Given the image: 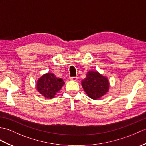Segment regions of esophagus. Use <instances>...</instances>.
<instances>
[{"label": "esophagus", "instance_id": "obj_1", "mask_svg": "<svg viewBox=\"0 0 146 146\" xmlns=\"http://www.w3.org/2000/svg\"><path fill=\"white\" fill-rule=\"evenodd\" d=\"M78 78L76 76H73V77H70V80L73 81H76Z\"/></svg>", "mask_w": 146, "mask_h": 146}]
</instances>
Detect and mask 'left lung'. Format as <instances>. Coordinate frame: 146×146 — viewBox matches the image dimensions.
<instances>
[{"instance_id":"1","label":"left lung","mask_w":146,"mask_h":146,"mask_svg":"<svg viewBox=\"0 0 146 146\" xmlns=\"http://www.w3.org/2000/svg\"><path fill=\"white\" fill-rule=\"evenodd\" d=\"M82 86L90 98L97 100L108 92L110 83L106 78L97 72L90 71L83 81Z\"/></svg>"}]
</instances>
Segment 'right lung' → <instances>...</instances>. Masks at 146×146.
I'll return each instance as SVG.
<instances>
[{"label":"right lung","mask_w":146,"mask_h":146,"mask_svg":"<svg viewBox=\"0 0 146 146\" xmlns=\"http://www.w3.org/2000/svg\"><path fill=\"white\" fill-rule=\"evenodd\" d=\"M64 84L63 80L58 78L54 74L46 73L39 78L36 87L43 96L51 99L55 96Z\"/></svg>","instance_id":"obj_1"}]
</instances>
